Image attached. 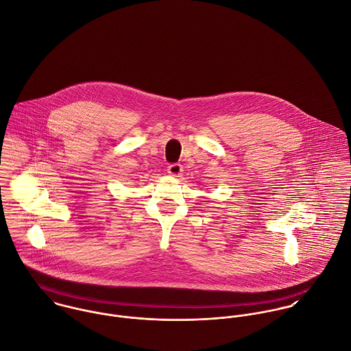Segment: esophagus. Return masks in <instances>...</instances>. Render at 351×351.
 <instances>
[{
    "label": "esophagus",
    "instance_id": "34e87169",
    "mask_svg": "<svg viewBox=\"0 0 351 351\" xmlns=\"http://www.w3.org/2000/svg\"><path fill=\"white\" fill-rule=\"evenodd\" d=\"M182 172H183V167L180 164H171L168 167V173L173 178H179L182 175Z\"/></svg>",
    "mask_w": 351,
    "mask_h": 351
}]
</instances>
